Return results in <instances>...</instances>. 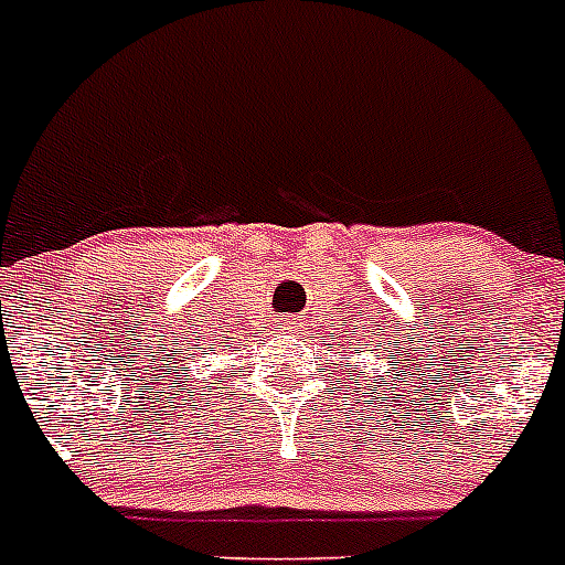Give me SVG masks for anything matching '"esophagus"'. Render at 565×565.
<instances>
[{
    "label": "esophagus",
    "instance_id": "1",
    "mask_svg": "<svg viewBox=\"0 0 565 565\" xmlns=\"http://www.w3.org/2000/svg\"><path fill=\"white\" fill-rule=\"evenodd\" d=\"M297 326H299V322H294L291 317H286V319H279V322H277V331L279 333H294V331H297Z\"/></svg>",
    "mask_w": 565,
    "mask_h": 565
}]
</instances>
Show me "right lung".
Returning a JSON list of instances; mask_svg holds the SVG:
<instances>
[{"instance_id":"add662e5","label":"right lung","mask_w":565,"mask_h":565,"mask_svg":"<svg viewBox=\"0 0 565 565\" xmlns=\"http://www.w3.org/2000/svg\"><path fill=\"white\" fill-rule=\"evenodd\" d=\"M203 384H206V379H201V382H194V391H198V387H203ZM209 393H212V387H209Z\"/></svg>"}]
</instances>
